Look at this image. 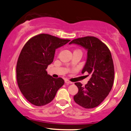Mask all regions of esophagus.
<instances>
[{
    "label": "esophagus",
    "instance_id": "esophagus-1",
    "mask_svg": "<svg viewBox=\"0 0 131 131\" xmlns=\"http://www.w3.org/2000/svg\"><path fill=\"white\" fill-rule=\"evenodd\" d=\"M64 82L67 83V84H71V83H72V82H71L68 81V80H65V81H64Z\"/></svg>",
    "mask_w": 131,
    "mask_h": 131
}]
</instances>
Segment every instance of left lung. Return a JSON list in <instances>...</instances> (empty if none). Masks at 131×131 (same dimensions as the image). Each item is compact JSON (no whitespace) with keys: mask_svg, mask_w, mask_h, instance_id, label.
I'll list each match as a JSON object with an SVG mask.
<instances>
[{"mask_svg":"<svg viewBox=\"0 0 131 131\" xmlns=\"http://www.w3.org/2000/svg\"><path fill=\"white\" fill-rule=\"evenodd\" d=\"M75 44L87 51V58L82 73L88 72L91 78L84 86L75 82L79 90L74 100L83 108H92L100 104L108 96L113 84L114 67L111 51L97 38L85 37L75 39Z\"/></svg>","mask_w":131,"mask_h":131,"instance_id":"1","label":"left lung"}]
</instances>
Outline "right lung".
Wrapping results in <instances>:
<instances>
[{"mask_svg":"<svg viewBox=\"0 0 131 131\" xmlns=\"http://www.w3.org/2000/svg\"><path fill=\"white\" fill-rule=\"evenodd\" d=\"M70 41L42 34L31 38L23 47L17 62V82L24 96L32 104L49 103L64 84L62 78H53L46 69L52 63L56 49Z\"/></svg>","mask_w":131,"mask_h":131,"instance_id":"1","label":"right lung"}]
</instances>
